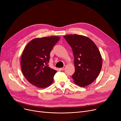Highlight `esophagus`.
<instances>
[{
  "label": "esophagus",
  "instance_id": "1",
  "mask_svg": "<svg viewBox=\"0 0 121 121\" xmlns=\"http://www.w3.org/2000/svg\"><path fill=\"white\" fill-rule=\"evenodd\" d=\"M65 66L63 68H60V69H61V70H62V71H63V70H64V69H65Z\"/></svg>",
  "mask_w": 121,
  "mask_h": 121
}]
</instances>
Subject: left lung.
Listing matches in <instances>:
<instances>
[{
  "label": "left lung",
  "mask_w": 121,
  "mask_h": 121,
  "mask_svg": "<svg viewBox=\"0 0 121 121\" xmlns=\"http://www.w3.org/2000/svg\"><path fill=\"white\" fill-rule=\"evenodd\" d=\"M64 37L72 47L74 56L75 71L72 76L74 83L81 87L89 85L97 78L102 68L99 50L86 36L69 34Z\"/></svg>",
  "instance_id": "1"
}]
</instances>
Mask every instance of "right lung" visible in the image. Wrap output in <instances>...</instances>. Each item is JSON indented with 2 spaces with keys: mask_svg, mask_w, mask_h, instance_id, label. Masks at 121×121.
<instances>
[{
  "mask_svg": "<svg viewBox=\"0 0 121 121\" xmlns=\"http://www.w3.org/2000/svg\"><path fill=\"white\" fill-rule=\"evenodd\" d=\"M60 39L58 36L35 38L23 50L21 60L23 74L29 82L38 88L48 87L53 81L57 71L48 64L51 51Z\"/></svg>",
  "mask_w": 121,
  "mask_h": 121,
  "instance_id": "add662e5",
  "label": "right lung"
}]
</instances>
